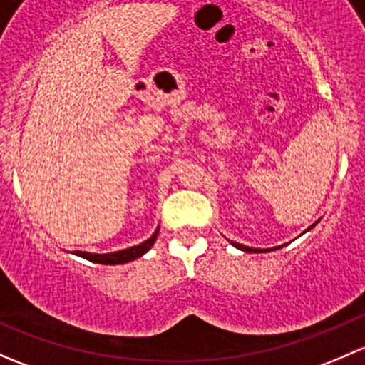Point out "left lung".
<instances>
[{"mask_svg": "<svg viewBox=\"0 0 365 365\" xmlns=\"http://www.w3.org/2000/svg\"><path fill=\"white\" fill-rule=\"evenodd\" d=\"M314 227V225H313ZM234 244L235 247H239V250H242V251H247V253H251V251H258V250H253V247H247V246H242V244H237V242H232Z\"/></svg>", "mask_w": 365, "mask_h": 365, "instance_id": "8db88e82", "label": "left lung"}]
</instances>
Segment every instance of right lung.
<instances>
[{"label":"right lung","mask_w":365,"mask_h":365,"mask_svg":"<svg viewBox=\"0 0 365 365\" xmlns=\"http://www.w3.org/2000/svg\"><path fill=\"white\" fill-rule=\"evenodd\" d=\"M156 237H158V230L148 240H144L142 244H138V246L128 247V250H123V251H115V253L96 255V253H84V251H77L75 255H78V257L86 258V260H89V262H95V264H103V265L126 264V262H131V260H135V258L142 257L144 253H148V251L151 250L153 244H155Z\"/></svg>","instance_id":"obj_1"}]
</instances>
